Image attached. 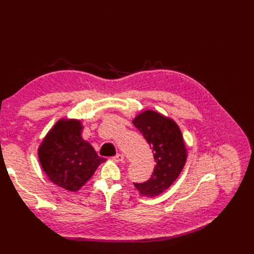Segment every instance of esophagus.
I'll list each match as a JSON object with an SVG mask.
<instances>
[{"label":"esophagus","instance_id":"1","mask_svg":"<svg viewBox=\"0 0 254 254\" xmlns=\"http://www.w3.org/2000/svg\"><path fill=\"white\" fill-rule=\"evenodd\" d=\"M113 160L116 161V163H121V161H123L124 160V157H123V155L122 154H117L115 157L112 158Z\"/></svg>","mask_w":254,"mask_h":254}]
</instances>
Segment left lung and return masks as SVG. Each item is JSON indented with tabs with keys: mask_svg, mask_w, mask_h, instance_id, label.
I'll return each instance as SVG.
<instances>
[{
	"mask_svg": "<svg viewBox=\"0 0 254 254\" xmlns=\"http://www.w3.org/2000/svg\"><path fill=\"white\" fill-rule=\"evenodd\" d=\"M132 122L153 148L156 163L152 177L134 186L144 196H157L177 180L185 167L187 148L182 133L172 119L153 110L139 113Z\"/></svg>",
	"mask_w": 254,
	"mask_h": 254,
	"instance_id": "8db88e82",
	"label": "left lung"
}]
</instances>
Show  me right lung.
Returning <instances> with one entry per match:
<instances>
[{"instance_id":"right-lung-1","label":"right lung","mask_w":254,"mask_h":254,"mask_svg":"<svg viewBox=\"0 0 254 254\" xmlns=\"http://www.w3.org/2000/svg\"><path fill=\"white\" fill-rule=\"evenodd\" d=\"M82 122L61 119L38 148L39 161L48 178L65 190H79L105 158L99 157L82 137Z\"/></svg>"}]
</instances>
